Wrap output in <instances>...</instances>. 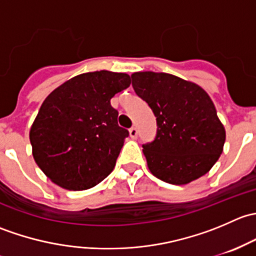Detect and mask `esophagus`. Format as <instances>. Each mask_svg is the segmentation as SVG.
Returning <instances> with one entry per match:
<instances>
[{"label": "esophagus", "instance_id": "1", "mask_svg": "<svg viewBox=\"0 0 256 256\" xmlns=\"http://www.w3.org/2000/svg\"><path fill=\"white\" fill-rule=\"evenodd\" d=\"M128 132H130V138H134V140H135V138H138V128H134V126H132V128H130V130H128Z\"/></svg>", "mask_w": 256, "mask_h": 256}]
</instances>
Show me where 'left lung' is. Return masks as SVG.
<instances>
[{"label":"left lung","mask_w":256,"mask_h":256,"mask_svg":"<svg viewBox=\"0 0 256 256\" xmlns=\"http://www.w3.org/2000/svg\"><path fill=\"white\" fill-rule=\"evenodd\" d=\"M131 79L156 116V138L142 144L151 174L171 184H187L207 174L226 142V130L207 92L167 73L138 72Z\"/></svg>","instance_id":"left-lung-1"}]
</instances>
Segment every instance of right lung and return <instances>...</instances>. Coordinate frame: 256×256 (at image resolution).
Wrapping results in <instances>:
<instances>
[{"instance_id": "add662e5", "label": "right lung", "mask_w": 256, "mask_h": 256, "mask_svg": "<svg viewBox=\"0 0 256 256\" xmlns=\"http://www.w3.org/2000/svg\"><path fill=\"white\" fill-rule=\"evenodd\" d=\"M130 76L92 72L69 79L46 98L30 131L36 164L52 182L84 190L112 174L128 136L110 99Z\"/></svg>"}]
</instances>
